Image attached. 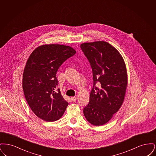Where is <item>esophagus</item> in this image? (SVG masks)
Wrapping results in <instances>:
<instances>
[{
	"mask_svg": "<svg viewBox=\"0 0 156 156\" xmlns=\"http://www.w3.org/2000/svg\"><path fill=\"white\" fill-rule=\"evenodd\" d=\"M77 99H78V98H77V97H71V99H72V101H74V102H75V101H76V100Z\"/></svg>",
	"mask_w": 156,
	"mask_h": 156,
	"instance_id": "obj_1",
	"label": "esophagus"
}]
</instances>
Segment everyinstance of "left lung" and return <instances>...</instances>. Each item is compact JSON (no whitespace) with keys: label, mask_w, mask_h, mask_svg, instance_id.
Returning a JSON list of instances; mask_svg holds the SVG:
<instances>
[{"label":"left lung","mask_w":156,"mask_h":156,"mask_svg":"<svg viewBox=\"0 0 156 156\" xmlns=\"http://www.w3.org/2000/svg\"><path fill=\"white\" fill-rule=\"evenodd\" d=\"M80 47L89 61L94 81L89 104L83 112L90 123L101 126L123 102L127 83L125 64L119 51L107 42L85 43Z\"/></svg>","instance_id":"8db88e82"}]
</instances>
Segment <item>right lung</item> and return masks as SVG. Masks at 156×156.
Returning <instances> with one entry per match:
<instances>
[{"label":"right lung","mask_w":156,"mask_h":156,"mask_svg":"<svg viewBox=\"0 0 156 156\" xmlns=\"http://www.w3.org/2000/svg\"><path fill=\"white\" fill-rule=\"evenodd\" d=\"M75 53L69 46L46 44L31 54L23 73V89L31 109L39 118L54 122L64 114L68 102L57 89L56 74L62 63Z\"/></svg>","instance_id":"add662e5"}]
</instances>
